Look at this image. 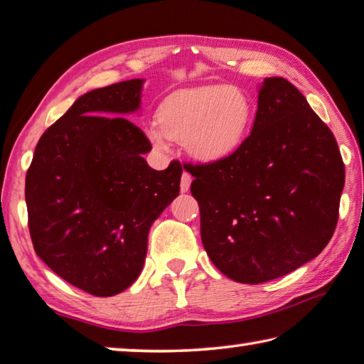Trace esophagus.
Returning <instances> with one entry per match:
<instances>
[{"label":"esophagus","instance_id":"34e87169","mask_svg":"<svg viewBox=\"0 0 364 364\" xmlns=\"http://www.w3.org/2000/svg\"><path fill=\"white\" fill-rule=\"evenodd\" d=\"M191 181H193V176L189 175L188 171H183L181 175V183H180V188H181V193H186L189 186H191Z\"/></svg>","mask_w":364,"mask_h":364}]
</instances>
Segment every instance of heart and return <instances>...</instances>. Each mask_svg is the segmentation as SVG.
Listing matches in <instances>:
<instances>
[{"mask_svg":"<svg viewBox=\"0 0 364 364\" xmlns=\"http://www.w3.org/2000/svg\"><path fill=\"white\" fill-rule=\"evenodd\" d=\"M251 99L235 85H205L180 90L160 107V118L147 124L146 134L160 152L173 141L183 142L200 161H218L233 155L251 129Z\"/></svg>","mask_w":364,"mask_h":364,"instance_id":"1","label":"heart"}]
</instances>
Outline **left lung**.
I'll return each mask as SVG.
<instances>
[{
    "label": "left lung",
    "instance_id": "1",
    "mask_svg": "<svg viewBox=\"0 0 364 364\" xmlns=\"http://www.w3.org/2000/svg\"><path fill=\"white\" fill-rule=\"evenodd\" d=\"M188 171L207 255L240 284L293 272L336 232L342 155L332 131L284 77L262 82L255 124L238 151Z\"/></svg>",
    "mask_w": 364,
    "mask_h": 364
}]
</instances>
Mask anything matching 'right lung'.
Instances as JSON below:
<instances>
[{
  "label": "right lung",
  "instance_id": "obj_1",
  "mask_svg": "<svg viewBox=\"0 0 364 364\" xmlns=\"http://www.w3.org/2000/svg\"><path fill=\"white\" fill-rule=\"evenodd\" d=\"M142 79L90 90L43 132L26 175L28 232L37 256L69 284L113 296L139 277L147 235L180 194L183 166L152 170V149L124 117Z\"/></svg>",
  "mask_w": 364,
  "mask_h": 364
}]
</instances>
